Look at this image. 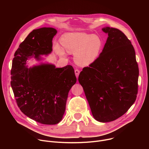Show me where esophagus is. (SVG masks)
I'll use <instances>...</instances> for the list:
<instances>
[{"instance_id":"esophagus-1","label":"esophagus","mask_w":149,"mask_h":149,"mask_svg":"<svg viewBox=\"0 0 149 149\" xmlns=\"http://www.w3.org/2000/svg\"><path fill=\"white\" fill-rule=\"evenodd\" d=\"M79 72H80V71H79L78 70L76 69V70H75V75H76V77H77V78H78V76H79Z\"/></svg>"}]
</instances>
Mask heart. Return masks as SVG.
Returning a JSON list of instances; mask_svg holds the SVG:
<instances>
[{"mask_svg":"<svg viewBox=\"0 0 149 149\" xmlns=\"http://www.w3.org/2000/svg\"><path fill=\"white\" fill-rule=\"evenodd\" d=\"M63 48L69 54H74V59L78 65L88 66L98 57L102 42L96 35L82 32L70 33L63 35L60 39ZM55 50L61 56L65 55V52L58 45Z\"/></svg>","mask_w":149,"mask_h":149,"instance_id":"obj_1","label":"heart"}]
</instances>
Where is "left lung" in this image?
<instances>
[{"label":"left lung","mask_w":149,"mask_h":149,"mask_svg":"<svg viewBox=\"0 0 149 149\" xmlns=\"http://www.w3.org/2000/svg\"><path fill=\"white\" fill-rule=\"evenodd\" d=\"M108 34L98 58L78 77L97 121L107 123L124 114L136 101L139 67L130 40L118 29L104 27Z\"/></svg>","instance_id":"left-lung-1"}]
</instances>
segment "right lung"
<instances>
[{"instance_id": "1", "label": "right lung", "mask_w": 149, "mask_h": 149, "mask_svg": "<svg viewBox=\"0 0 149 149\" xmlns=\"http://www.w3.org/2000/svg\"><path fill=\"white\" fill-rule=\"evenodd\" d=\"M53 28L33 30L15 53L11 70V87L17 106L25 115L43 124L59 123L65 111L68 93L77 78L71 65L56 68L40 62L28 68L27 60L39 61L52 51Z\"/></svg>"}]
</instances>
